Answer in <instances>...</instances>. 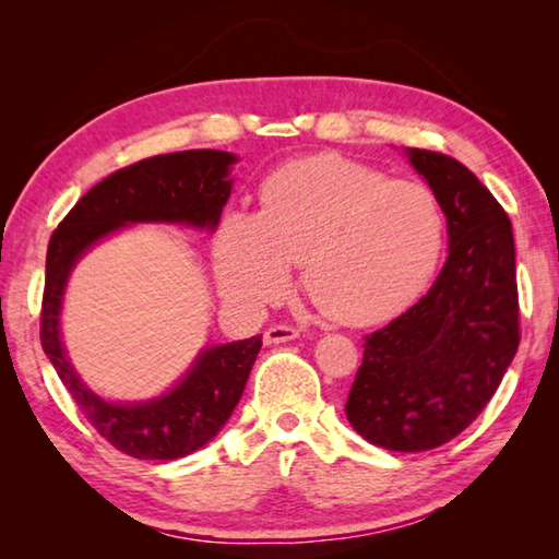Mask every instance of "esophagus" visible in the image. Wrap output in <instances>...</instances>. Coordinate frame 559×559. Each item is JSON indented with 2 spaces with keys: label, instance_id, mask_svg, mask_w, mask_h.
<instances>
[{
  "label": "esophagus",
  "instance_id": "1",
  "mask_svg": "<svg viewBox=\"0 0 559 559\" xmlns=\"http://www.w3.org/2000/svg\"><path fill=\"white\" fill-rule=\"evenodd\" d=\"M300 333L293 325H271L266 333H263V343L266 345H278V343H290Z\"/></svg>",
  "mask_w": 559,
  "mask_h": 559
}]
</instances>
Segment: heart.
<instances>
[{
  "mask_svg": "<svg viewBox=\"0 0 559 559\" xmlns=\"http://www.w3.org/2000/svg\"><path fill=\"white\" fill-rule=\"evenodd\" d=\"M261 204L226 216L214 243L222 293L246 308L276 300L302 263V288L325 318L382 323L421 296L447 243L431 187L340 155L281 167Z\"/></svg>",
  "mask_w": 559,
  "mask_h": 559,
  "instance_id": "b5f03b06",
  "label": "heart"
}]
</instances>
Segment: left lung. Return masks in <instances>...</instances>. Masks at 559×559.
Instances as JSON below:
<instances>
[{
  "label": "left lung",
  "mask_w": 559,
  "mask_h": 559,
  "mask_svg": "<svg viewBox=\"0 0 559 559\" xmlns=\"http://www.w3.org/2000/svg\"><path fill=\"white\" fill-rule=\"evenodd\" d=\"M447 214L449 259L427 296L374 333L345 412L390 451H429L486 409L520 343L513 226L459 159L406 150Z\"/></svg>",
  "instance_id": "obj_1"
}]
</instances>
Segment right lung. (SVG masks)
<instances>
[{"mask_svg": "<svg viewBox=\"0 0 559 559\" xmlns=\"http://www.w3.org/2000/svg\"><path fill=\"white\" fill-rule=\"evenodd\" d=\"M234 163L236 157L222 150H185L140 159L83 194L51 234L41 347L93 429L132 459L173 461L212 441L241 400L261 349V335L202 349L185 380L157 400L112 404L93 394L66 359L59 330L66 281L93 243L126 224L169 222L214 229L231 194Z\"/></svg>", "mask_w": 559, "mask_h": 559, "instance_id": "right-lung-1", "label": "right lung"}]
</instances>
